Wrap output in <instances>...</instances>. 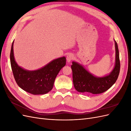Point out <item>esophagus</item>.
I'll list each match as a JSON object with an SVG mask.
<instances>
[{"instance_id": "obj_1", "label": "esophagus", "mask_w": 131, "mask_h": 131, "mask_svg": "<svg viewBox=\"0 0 131 131\" xmlns=\"http://www.w3.org/2000/svg\"><path fill=\"white\" fill-rule=\"evenodd\" d=\"M74 54L73 53H70L67 54V61H68V62L69 63L74 58Z\"/></svg>"}]
</instances>
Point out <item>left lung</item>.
<instances>
[{
  "label": "left lung",
  "instance_id": "obj_1",
  "mask_svg": "<svg viewBox=\"0 0 131 131\" xmlns=\"http://www.w3.org/2000/svg\"><path fill=\"white\" fill-rule=\"evenodd\" d=\"M115 64L109 75L103 77H94L86 70L84 67L79 63L73 62L71 68L73 72L74 86L79 92L100 94L104 92L112 87L118 78L120 69L119 58L117 42L115 41Z\"/></svg>",
  "mask_w": 131,
  "mask_h": 131
}]
</instances>
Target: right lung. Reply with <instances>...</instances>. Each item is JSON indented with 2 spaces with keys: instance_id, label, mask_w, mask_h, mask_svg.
<instances>
[{
  "instance_id": "obj_1",
  "label": "right lung",
  "mask_w": 131,
  "mask_h": 131,
  "mask_svg": "<svg viewBox=\"0 0 131 131\" xmlns=\"http://www.w3.org/2000/svg\"><path fill=\"white\" fill-rule=\"evenodd\" d=\"M14 41L11 45L10 63L15 81L19 88L33 94H43L52 89L59 71L66 64L65 57L54 59L42 68L27 70L19 67L14 56Z\"/></svg>"
}]
</instances>
